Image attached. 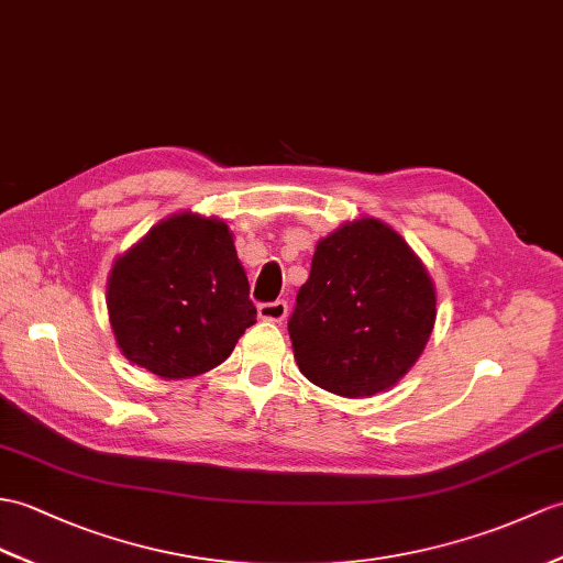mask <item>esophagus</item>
I'll use <instances>...</instances> for the list:
<instances>
[{
  "label": "esophagus",
  "mask_w": 563,
  "mask_h": 563,
  "mask_svg": "<svg viewBox=\"0 0 563 563\" xmlns=\"http://www.w3.org/2000/svg\"><path fill=\"white\" fill-rule=\"evenodd\" d=\"M285 317H287V305L283 302V299H278V302L258 305V319H261V321L280 323Z\"/></svg>",
  "instance_id": "1"
}]
</instances>
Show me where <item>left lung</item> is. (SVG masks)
Returning a JSON list of instances; mask_svg holds the SVG:
<instances>
[{"label": "left lung", "instance_id": "1", "mask_svg": "<svg viewBox=\"0 0 563 563\" xmlns=\"http://www.w3.org/2000/svg\"><path fill=\"white\" fill-rule=\"evenodd\" d=\"M434 321L437 287L422 258L394 228L364 216L317 242L287 331L311 384L369 398L410 372Z\"/></svg>", "mask_w": 563, "mask_h": 563}]
</instances>
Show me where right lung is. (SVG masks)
Wrapping results in <instances>:
<instances>
[{"label": "right lung", "instance_id": "obj_1", "mask_svg": "<svg viewBox=\"0 0 563 563\" xmlns=\"http://www.w3.org/2000/svg\"><path fill=\"white\" fill-rule=\"evenodd\" d=\"M104 299L122 355L167 382L218 367L256 323L228 222L191 211L114 258Z\"/></svg>", "mask_w": 563, "mask_h": 563}]
</instances>
